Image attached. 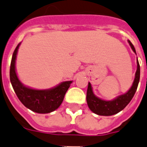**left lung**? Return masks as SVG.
<instances>
[{"label": "left lung", "instance_id": "left-lung-1", "mask_svg": "<svg viewBox=\"0 0 147 147\" xmlns=\"http://www.w3.org/2000/svg\"><path fill=\"white\" fill-rule=\"evenodd\" d=\"M128 43H129L130 46L131 47L134 52L136 53L135 48H134V45H132V43L130 40H128ZM137 63H138V69H137L135 78H134L132 87L130 88V90L126 94L118 96L117 98H115L113 100H102L101 99L96 97L93 93L91 84H90V83H88L86 99H87L88 107L90 108V109L92 111L93 113L99 115H105V116L115 115V114L122 110L123 109H125V107L129 103L130 101L131 100L132 98H133V96H134V94H135L138 84H139L140 69L138 60L137 61Z\"/></svg>", "mask_w": 147, "mask_h": 147}]
</instances>
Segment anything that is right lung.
Here are the masks:
<instances>
[{
	"label": "right lung",
	"mask_w": 147,
	"mask_h": 147,
	"mask_svg": "<svg viewBox=\"0 0 147 147\" xmlns=\"http://www.w3.org/2000/svg\"><path fill=\"white\" fill-rule=\"evenodd\" d=\"M20 45V43L13 53L9 69L10 82L16 96L25 107L35 113H49L56 110L61 105L72 82H64L50 90H34L24 86L18 78L15 69L16 58Z\"/></svg>",
	"instance_id": "1"
}]
</instances>
